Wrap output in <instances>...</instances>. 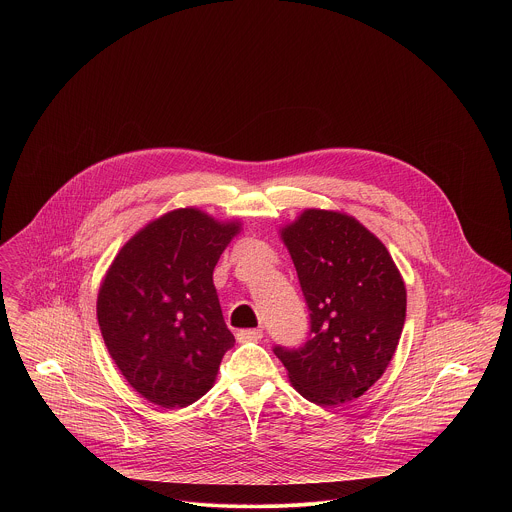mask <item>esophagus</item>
Instances as JSON below:
<instances>
[{
    "instance_id": "1",
    "label": "esophagus",
    "mask_w": 512,
    "mask_h": 512,
    "mask_svg": "<svg viewBox=\"0 0 512 512\" xmlns=\"http://www.w3.org/2000/svg\"><path fill=\"white\" fill-rule=\"evenodd\" d=\"M238 341H260L264 337V331L262 329H240L236 333Z\"/></svg>"
}]
</instances>
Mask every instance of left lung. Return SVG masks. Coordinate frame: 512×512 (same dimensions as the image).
<instances>
[{
    "instance_id": "left-lung-1",
    "label": "left lung",
    "mask_w": 512,
    "mask_h": 512,
    "mask_svg": "<svg viewBox=\"0 0 512 512\" xmlns=\"http://www.w3.org/2000/svg\"><path fill=\"white\" fill-rule=\"evenodd\" d=\"M280 236L311 311V331L301 349L274 353L309 402H351L396 353L406 319L402 274L365 224L341 211L305 209Z\"/></svg>"
}]
</instances>
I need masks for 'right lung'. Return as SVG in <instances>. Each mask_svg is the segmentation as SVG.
<instances>
[{"label": "right lung", "instance_id": "add662e5", "mask_svg": "<svg viewBox=\"0 0 512 512\" xmlns=\"http://www.w3.org/2000/svg\"><path fill=\"white\" fill-rule=\"evenodd\" d=\"M238 220L175 209L147 222L116 254L96 301L112 361L151 404L185 408L205 396L234 345L213 272Z\"/></svg>", "mask_w": 512, "mask_h": 512}]
</instances>
